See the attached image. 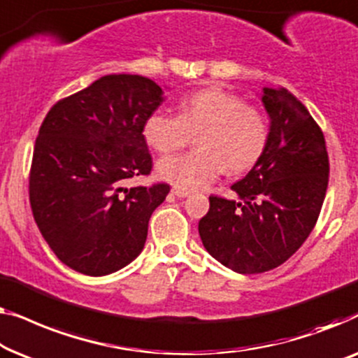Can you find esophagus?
I'll return each instance as SVG.
<instances>
[{
	"label": "esophagus",
	"instance_id": "obj_1",
	"mask_svg": "<svg viewBox=\"0 0 358 358\" xmlns=\"http://www.w3.org/2000/svg\"><path fill=\"white\" fill-rule=\"evenodd\" d=\"M172 193H173L175 196H178V198H186V196H188V194L191 193V191L185 189V188H180V186H173Z\"/></svg>",
	"mask_w": 358,
	"mask_h": 358
}]
</instances>
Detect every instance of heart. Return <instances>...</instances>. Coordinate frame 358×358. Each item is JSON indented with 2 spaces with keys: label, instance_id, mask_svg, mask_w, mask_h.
<instances>
[{
  "label": "heart",
  "instance_id": "b5f03b06",
  "mask_svg": "<svg viewBox=\"0 0 358 358\" xmlns=\"http://www.w3.org/2000/svg\"><path fill=\"white\" fill-rule=\"evenodd\" d=\"M143 134L150 148L170 154L199 134L198 150L165 157L159 173L185 189L203 188L227 167L241 173L255 167L269 143V122L263 110L234 92L208 87L181 99L180 113L157 110L145 120Z\"/></svg>",
  "mask_w": 358,
  "mask_h": 358
}]
</instances>
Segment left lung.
Returning a JSON list of instances; mask_svg holds the SVG:
<instances>
[{"instance_id": "8db88e82", "label": "left lung", "mask_w": 358, "mask_h": 358, "mask_svg": "<svg viewBox=\"0 0 358 358\" xmlns=\"http://www.w3.org/2000/svg\"><path fill=\"white\" fill-rule=\"evenodd\" d=\"M269 143L259 162L231 189L241 201L209 196L199 220L204 248L240 274L285 263L320 217L329 180L324 134L308 110L284 87H264Z\"/></svg>"}]
</instances>
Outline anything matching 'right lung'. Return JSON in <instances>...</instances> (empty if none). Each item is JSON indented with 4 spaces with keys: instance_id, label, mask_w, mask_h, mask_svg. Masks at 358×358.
Segmentation results:
<instances>
[{
    "instance_id": "right-lung-1",
    "label": "right lung",
    "mask_w": 358,
    "mask_h": 358,
    "mask_svg": "<svg viewBox=\"0 0 358 358\" xmlns=\"http://www.w3.org/2000/svg\"><path fill=\"white\" fill-rule=\"evenodd\" d=\"M162 94L148 78L108 74L58 100L38 129L30 208L57 258L80 274L107 275L129 264L167 198V183L124 186L152 170L143 128Z\"/></svg>"
}]
</instances>
